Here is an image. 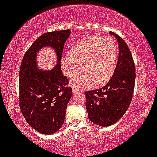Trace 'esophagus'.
Returning a JSON list of instances; mask_svg holds the SVG:
<instances>
[{
  "label": "esophagus",
  "mask_w": 157,
  "mask_h": 157,
  "mask_svg": "<svg viewBox=\"0 0 157 157\" xmlns=\"http://www.w3.org/2000/svg\"><path fill=\"white\" fill-rule=\"evenodd\" d=\"M79 92L78 90H75V89H73V94H76L77 93V92Z\"/></svg>",
  "instance_id": "34e87169"
}]
</instances>
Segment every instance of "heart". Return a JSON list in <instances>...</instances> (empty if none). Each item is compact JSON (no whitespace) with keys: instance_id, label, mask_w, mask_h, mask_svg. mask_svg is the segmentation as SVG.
<instances>
[{"instance_id":"b5f03b06","label":"heart","mask_w":157,"mask_h":157,"mask_svg":"<svg viewBox=\"0 0 157 157\" xmlns=\"http://www.w3.org/2000/svg\"><path fill=\"white\" fill-rule=\"evenodd\" d=\"M118 47L111 37L88 36L77 42L60 60L63 73L68 78L85 72L70 81L74 89L91 88L97 83H106L116 68Z\"/></svg>"}]
</instances>
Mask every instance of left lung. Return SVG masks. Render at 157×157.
Segmentation results:
<instances>
[{
	"label": "left lung",
	"mask_w": 157,
	"mask_h": 157,
	"mask_svg": "<svg viewBox=\"0 0 157 157\" xmlns=\"http://www.w3.org/2000/svg\"><path fill=\"white\" fill-rule=\"evenodd\" d=\"M119 46V56L115 72L106 86L86 92L88 118L101 127L117 122L129 108L135 86V65L126 42L113 32Z\"/></svg>",
	"instance_id": "8db88e82"
}]
</instances>
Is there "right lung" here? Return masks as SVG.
<instances>
[{"mask_svg": "<svg viewBox=\"0 0 157 157\" xmlns=\"http://www.w3.org/2000/svg\"><path fill=\"white\" fill-rule=\"evenodd\" d=\"M70 34V30L45 33L30 46L21 64L20 109L28 124L43 134H53L61 128L72 96L60 66L64 44ZM46 46L53 48L57 55V65L48 71H40L36 63L39 51Z\"/></svg>", "mask_w": 157, "mask_h": 157, "instance_id": "1", "label": "right lung"}]
</instances>
